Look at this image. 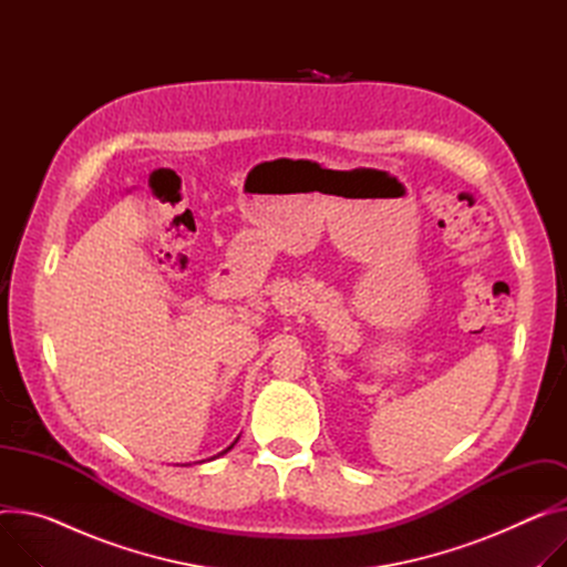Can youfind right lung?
<instances>
[{"label": "right lung", "instance_id": "1", "mask_svg": "<svg viewBox=\"0 0 567 567\" xmlns=\"http://www.w3.org/2000/svg\"><path fill=\"white\" fill-rule=\"evenodd\" d=\"M236 443H238V439H236V441H234V443H231V445H229V447H227V450H223V452H220V454H215V456H210V458H208V461H213V458H217V456H225V454H227V452H229V450H231V447H234V445H236Z\"/></svg>", "mask_w": 567, "mask_h": 567}]
</instances>
